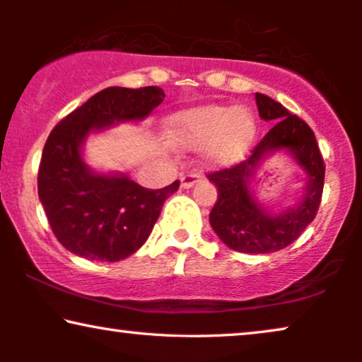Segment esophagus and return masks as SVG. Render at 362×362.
<instances>
[{
	"mask_svg": "<svg viewBox=\"0 0 362 362\" xmlns=\"http://www.w3.org/2000/svg\"><path fill=\"white\" fill-rule=\"evenodd\" d=\"M199 180H201L199 173H187V175H182L181 176V187H185V189H187V187L194 186Z\"/></svg>",
	"mask_w": 362,
	"mask_h": 362,
	"instance_id": "34e87169",
	"label": "esophagus"
}]
</instances>
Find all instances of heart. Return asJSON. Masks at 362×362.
<instances>
[{
    "label": "heart",
    "mask_w": 362,
    "mask_h": 362,
    "mask_svg": "<svg viewBox=\"0 0 362 362\" xmlns=\"http://www.w3.org/2000/svg\"><path fill=\"white\" fill-rule=\"evenodd\" d=\"M171 135L182 146L206 144V158L230 165L244 158L257 133V123L247 108L202 105L177 113L170 120Z\"/></svg>",
    "instance_id": "b5f03b06"
}]
</instances>
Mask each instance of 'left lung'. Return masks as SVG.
Instances as JSON below:
<instances>
[{
	"label": "left lung",
	"mask_w": 362,
	"mask_h": 362,
	"mask_svg": "<svg viewBox=\"0 0 362 362\" xmlns=\"http://www.w3.org/2000/svg\"><path fill=\"white\" fill-rule=\"evenodd\" d=\"M259 115L275 120L247 160L207 175L217 187V201L209 221L212 229L232 250L242 254H269L298 239L320 209L325 186V161L308 123L290 113L274 98L255 93ZM286 147L309 175L304 201L279 216L267 215L251 196L248 181L265 152Z\"/></svg>",
	"instance_id": "8db88e82"
}]
</instances>
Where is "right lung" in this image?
I'll list each match as a JSON object with an SVG mask.
<instances>
[{"label":"right lung","mask_w":362,"mask_h":362,"mask_svg":"<svg viewBox=\"0 0 362 362\" xmlns=\"http://www.w3.org/2000/svg\"><path fill=\"white\" fill-rule=\"evenodd\" d=\"M158 87H108L64 117L47 136L37 173V194L57 240L72 254L118 262L145 244L161 207L180 181L146 189L127 176L92 173L81 145L92 130L141 120L160 105Z\"/></svg>","instance_id":"obj_1"}]
</instances>
